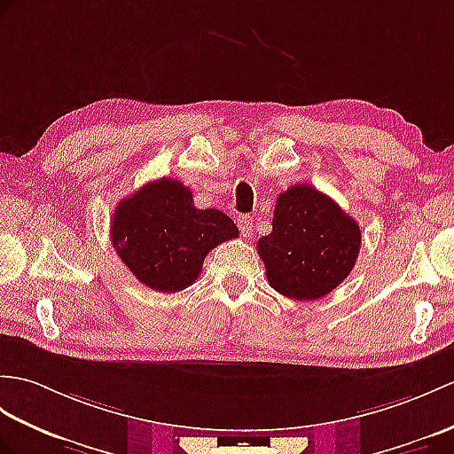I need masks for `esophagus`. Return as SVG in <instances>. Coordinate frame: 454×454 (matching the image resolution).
Masks as SVG:
<instances>
[{
  "instance_id": "esophagus-1",
  "label": "esophagus",
  "mask_w": 454,
  "mask_h": 454,
  "mask_svg": "<svg viewBox=\"0 0 454 454\" xmlns=\"http://www.w3.org/2000/svg\"><path fill=\"white\" fill-rule=\"evenodd\" d=\"M238 228H239V234L247 238L251 231H253V220H251V216H247V215L238 216Z\"/></svg>"
}]
</instances>
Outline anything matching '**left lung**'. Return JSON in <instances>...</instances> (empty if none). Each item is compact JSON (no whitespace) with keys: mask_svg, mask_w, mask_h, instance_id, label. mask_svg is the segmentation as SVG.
Listing matches in <instances>:
<instances>
[{"mask_svg":"<svg viewBox=\"0 0 454 454\" xmlns=\"http://www.w3.org/2000/svg\"><path fill=\"white\" fill-rule=\"evenodd\" d=\"M362 231L331 197L311 185L280 193L272 231L257 241L267 280L282 296L319 300L350 275Z\"/></svg>","mask_w":454,"mask_h":454,"instance_id":"left-lung-1","label":"left lung"}]
</instances>
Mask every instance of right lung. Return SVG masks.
<instances>
[{"label": "right lung", "mask_w": 454, "mask_h": 454, "mask_svg": "<svg viewBox=\"0 0 454 454\" xmlns=\"http://www.w3.org/2000/svg\"><path fill=\"white\" fill-rule=\"evenodd\" d=\"M110 236L137 280L174 294L197 280L210 249L239 231L218 208H197L192 189L182 182L160 177L115 207Z\"/></svg>", "instance_id": "right-lung-1"}]
</instances>
